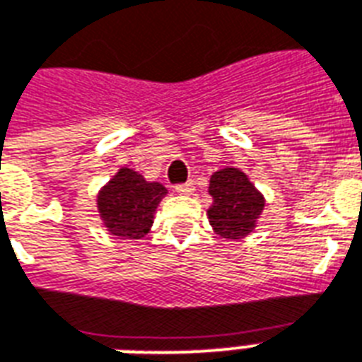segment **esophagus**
<instances>
[{"mask_svg": "<svg viewBox=\"0 0 362 362\" xmlns=\"http://www.w3.org/2000/svg\"><path fill=\"white\" fill-rule=\"evenodd\" d=\"M176 193H180V195H192L195 192V184L193 182H186V184H178L175 187Z\"/></svg>", "mask_w": 362, "mask_h": 362, "instance_id": "34e87169", "label": "esophagus"}]
</instances>
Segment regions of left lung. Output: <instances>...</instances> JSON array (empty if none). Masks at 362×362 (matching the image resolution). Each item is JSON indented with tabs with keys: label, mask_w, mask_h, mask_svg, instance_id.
<instances>
[{
	"label": "left lung",
	"mask_w": 362,
	"mask_h": 362,
	"mask_svg": "<svg viewBox=\"0 0 362 362\" xmlns=\"http://www.w3.org/2000/svg\"><path fill=\"white\" fill-rule=\"evenodd\" d=\"M209 193L212 205L206 214L218 235L243 239L255 231L266 199L243 170L233 167L216 170L211 176Z\"/></svg>",
	"instance_id": "obj_1"
}]
</instances>
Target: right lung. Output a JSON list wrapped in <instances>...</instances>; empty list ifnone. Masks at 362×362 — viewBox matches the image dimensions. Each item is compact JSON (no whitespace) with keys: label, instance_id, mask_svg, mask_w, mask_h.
<instances>
[{"label":"right lung","instance_id":"add662e5","mask_svg":"<svg viewBox=\"0 0 362 362\" xmlns=\"http://www.w3.org/2000/svg\"><path fill=\"white\" fill-rule=\"evenodd\" d=\"M167 195L159 182H148L136 170L121 167L102 187L96 206L107 231L123 239H140L150 231L157 205Z\"/></svg>","mask_w":362,"mask_h":362}]
</instances>
